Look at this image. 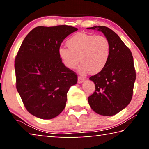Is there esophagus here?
I'll return each instance as SVG.
<instances>
[{
	"label": "esophagus",
	"instance_id": "1",
	"mask_svg": "<svg viewBox=\"0 0 149 149\" xmlns=\"http://www.w3.org/2000/svg\"><path fill=\"white\" fill-rule=\"evenodd\" d=\"M85 81V78L84 77H81V76H79L78 77V83H79V84H81V83H83Z\"/></svg>",
	"mask_w": 149,
	"mask_h": 149
}]
</instances>
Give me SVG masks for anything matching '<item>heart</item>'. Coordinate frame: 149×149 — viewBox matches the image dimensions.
Segmentation results:
<instances>
[{
    "instance_id": "1",
    "label": "heart",
    "mask_w": 149,
    "mask_h": 149,
    "mask_svg": "<svg viewBox=\"0 0 149 149\" xmlns=\"http://www.w3.org/2000/svg\"><path fill=\"white\" fill-rule=\"evenodd\" d=\"M68 49L58 50L60 60L67 68L73 70L81 62L79 72L82 74H97L104 68L110 58V43L107 37L79 33L67 40Z\"/></svg>"
}]
</instances>
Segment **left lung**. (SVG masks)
I'll list each match as a JSON object with an SVG mask.
<instances>
[{"label": "left lung", "instance_id": "left-lung-1", "mask_svg": "<svg viewBox=\"0 0 149 149\" xmlns=\"http://www.w3.org/2000/svg\"><path fill=\"white\" fill-rule=\"evenodd\" d=\"M101 31L110 43V54L102 71L91 76L95 91L88 97L92 110L97 114L110 116L118 114L130 104L136 79L131 50L120 37L105 26L88 27Z\"/></svg>", "mask_w": 149, "mask_h": 149}]
</instances>
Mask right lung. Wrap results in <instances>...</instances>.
<instances>
[{
  "mask_svg": "<svg viewBox=\"0 0 149 149\" xmlns=\"http://www.w3.org/2000/svg\"><path fill=\"white\" fill-rule=\"evenodd\" d=\"M77 28L66 25L39 26L22 42L15 59L16 89L27 110L43 120L52 119L65 107L67 93L77 76L60 60L58 50Z\"/></svg>",
  "mask_w": 149,
  "mask_h": 149,
  "instance_id": "obj_1",
  "label": "right lung"
}]
</instances>
